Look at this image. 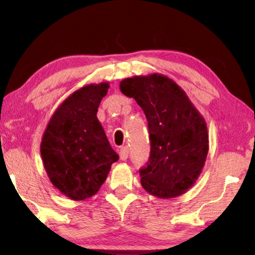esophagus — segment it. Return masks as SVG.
I'll return each mask as SVG.
<instances>
[{"label":"esophagus","instance_id":"1","mask_svg":"<svg viewBox=\"0 0 255 255\" xmlns=\"http://www.w3.org/2000/svg\"><path fill=\"white\" fill-rule=\"evenodd\" d=\"M128 153H129V148L127 147V146H123V147L120 148V150H119L120 159H123V161H126V159L128 158Z\"/></svg>","mask_w":255,"mask_h":255}]
</instances>
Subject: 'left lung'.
I'll return each mask as SVG.
<instances>
[{"mask_svg": "<svg viewBox=\"0 0 255 255\" xmlns=\"http://www.w3.org/2000/svg\"><path fill=\"white\" fill-rule=\"evenodd\" d=\"M120 91L135 99L148 123L149 158L139 170L143 188L162 199L183 195L200 175L208 154L204 117L183 90L162 74L125 79Z\"/></svg>", "mask_w": 255, "mask_h": 255, "instance_id": "left-lung-1", "label": "left lung"}]
</instances>
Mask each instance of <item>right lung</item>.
I'll list each match as a JSON object with an SVG mask.
<instances>
[{
  "mask_svg": "<svg viewBox=\"0 0 255 255\" xmlns=\"http://www.w3.org/2000/svg\"><path fill=\"white\" fill-rule=\"evenodd\" d=\"M108 89L105 82L71 94L51 116L42 136L40 153L50 182L73 200L96 195L119 158L97 118Z\"/></svg>",
  "mask_w": 255,
  "mask_h": 255,
  "instance_id": "obj_1",
  "label": "right lung"
}]
</instances>
